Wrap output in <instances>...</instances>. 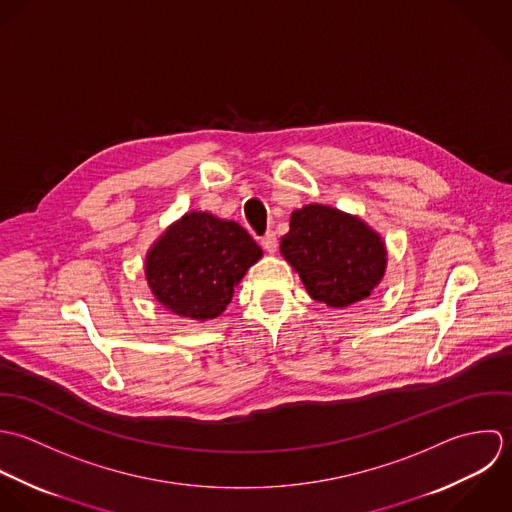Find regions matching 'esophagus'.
Here are the masks:
<instances>
[{"mask_svg":"<svg viewBox=\"0 0 512 512\" xmlns=\"http://www.w3.org/2000/svg\"><path fill=\"white\" fill-rule=\"evenodd\" d=\"M261 245H263V249H265V251L275 253V251H277V245H279L277 235H275L273 231H267V233L261 237Z\"/></svg>","mask_w":512,"mask_h":512,"instance_id":"esophagus-1","label":"esophagus"}]
</instances>
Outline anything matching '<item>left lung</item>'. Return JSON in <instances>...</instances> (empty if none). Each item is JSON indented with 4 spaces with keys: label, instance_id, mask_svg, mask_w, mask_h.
<instances>
[{
    "label": "left lung",
    "instance_id": "8db88e82",
    "mask_svg": "<svg viewBox=\"0 0 512 512\" xmlns=\"http://www.w3.org/2000/svg\"><path fill=\"white\" fill-rule=\"evenodd\" d=\"M281 253L299 271L308 295L328 307L370 297L386 269L380 237L358 217L328 205H307L291 215Z\"/></svg>",
    "mask_w": 512,
    "mask_h": 512
}]
</instances>
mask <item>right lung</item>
<instances>
[{
    "label": "right lung",
    "instance_id": "obj_1",
    "mask_svg": "<svg viewBox=\"0 0 512 512\" xmlns=\"http://www.w3.org/2000/svg\"><path fill=\"white\" fill-rule=\"evenodd\" d=\"M261 255V247L239 223L192 211L152 247L146 279L164 307L207 320L225 310L235 285Z\"/></svg>",
    "mask_w": 512,
    "mask_h": 512
}]
</instances>
